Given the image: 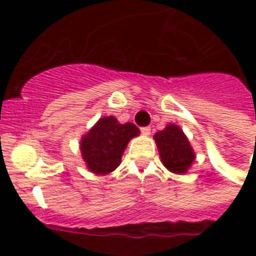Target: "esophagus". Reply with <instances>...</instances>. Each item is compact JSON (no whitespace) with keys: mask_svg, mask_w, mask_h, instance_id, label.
Wrapping results in <instances>:
<instances>
[{"mask_svg":"<svg viewBox=\"0 0 256 256\" xmlns=\"http://www.w3.org/2000/svg\"><path fill=\"white\" fill-rule=\"evenodd\" d=\"M150 132H152V128H148V126H146V128H140V132H142V134H144V136H150Z\"/></svg>","mask_w":256,"mask_h":256,"instance_id":"34e87169","label":"esophagus"}]
</instances>
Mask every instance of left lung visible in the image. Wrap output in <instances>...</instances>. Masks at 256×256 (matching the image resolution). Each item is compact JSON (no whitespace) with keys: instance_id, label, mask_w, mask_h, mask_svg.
<instances>
[{"instance_id":"1","label":"left lung","mask_w":256,"mask_h":256,"mask_svg":"<svg viewBox=\"0 0 256 256\" xmlns=\"http://www.w3.org/2000/svg\"><path fill=\"white\" fill-rule=\"evenodd\" d=\"M162 164L175 174H186L194 162L195 154L190 142L179 126L170 124L154 136Z\"/></svg>"}]
</instances>
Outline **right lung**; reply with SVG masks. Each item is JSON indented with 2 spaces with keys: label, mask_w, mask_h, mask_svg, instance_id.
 I'll return each mask as SVG.
<instances>
[{
  "label": "right lung",
  "mask_w": 256,
  "mask_h": 256,
  "mask_svg": "<svg viewBox=\"0 0 256 256\" xmlns=\"http://www.w3.org/2000/svg\"><path fill=\"white\" fill-rule=\"evenodd\" d=\"M140 136L134 124H120L116 116L100 118L81 140V154L86 168L96 175H106L120 164L122 154L132 138Z\"/></svg>",
  "instance_id": "add662e5"
}]
</instances>
